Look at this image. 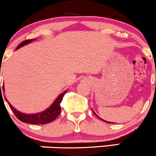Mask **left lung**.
<instances>
[{
    "label": "left lung",
    "mask_w": 156,
    "mask_h": 156,
    "mask_svg": "<svg viewBox=\"0 0 156 156\" xmlns=\"http://www.w3.org/2000/svg\"><path fill=\"white\" fill-rule=\"evenodd\" d=\"M93 113H94V114H95V115H96V116H97L98 117V118H99V119H101V120L104 121V122H108V123H113V122H106V121L103 120V119H100V118H99V116H97V114H96V113H94V111H93Z\"/></svg>",
    "instance_id": "8db88e82"
}]
</instances>
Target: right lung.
<instances>
[{
	"mask_svg": "<svg viewBox=\"0 0 156 156\" xmlns=\"http://www.w3.org/2000/svg\"><path fill=\"white\" fill-rule=\"evenodd\" d=\"M33 40H34V39L24 40L23 42H22V43L17 47V48H20V47L23 46V45L29 44V43H30L31 41H33ZM3 90H4V85H3ZM66 92H67V90H66V91L62 93L60 95H59L58 97H57V99H55V101L53 102V104H52L49 108H47L45 111L41 112V113H33V114H26V113L19 112L12 106V105L9 102L7 99H6V100L7 101V103L9 104V105L12 111H13V113H15V116H16L17 118L20 121H21L23 122H25V123L34 124V125H44V124H47L49 123V122H53V121L55 120L57 118V116H59L61 111L60 103L61 101H62V98H63L65 94H66Z\"/></svg>",
	"mask_w": 156,
	"mask_h": 156,
	"instance_id": "obj_1",
	"label": "right lung"
}]
</instances>
